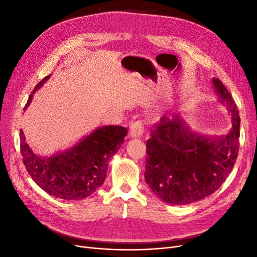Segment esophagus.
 <instances>
[{
    "instance_id": "obj_1",
    "label": "esophagus",
    "mask_w": 257,
    "mask_h": 257,
    "mask_svg": "<svg viewBox=\"0 0 257 257\" xmlns=\"http://www.w3.org/2000/svg\"><path fill=\"white\" fill-rule=\"evenodd\" d=\"M144 132V124L143 120L135 117L131 120L130 124V136L132 138H141Z\"/></svg>"
}]
</instances>
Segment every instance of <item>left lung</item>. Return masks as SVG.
<instances>
[{
    "mask_svg": "<svg viewBox=\"0 0 257 257\" xmlns=\"http://www.w3.org/2000/svg\"><path fill=\"white\" fill-rule=\"evenodd\" d=\"M215 91L231 114L226 136L209 138L188 129L180 114L162 117L146 142L145 181L154 194L170 205H188L214 193L236 162L240 118L237 107L218 79Z\"/></svg>",
    "mask_w": 257,
    "mask_h": 257,
    "instance_id": "left-lung-1",
    "label": "left lung"
}]
</instances>
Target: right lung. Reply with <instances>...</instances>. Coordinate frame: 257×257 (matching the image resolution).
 <instances>
[{"label":"right lung","instance_id":"add662e5","mask_svg":"<svg viewBox=\"0 0 257 257\" xmlns=\"http://www.w3.org/2000/svg\"><path fill=\"white\" fill-rule=\"evenodd\" d=\"M49 76L44 77L35 87L24 110ZM127 132V128L121 126L98 127L73 147L43 158L32 152L21 129V153L28 174L44 191L61 199H82L103 185L108 162L121 147Z\"/></svg>","mask_w":257,"mask_h":257}]
</instances>
